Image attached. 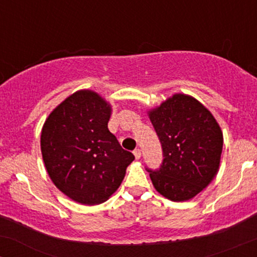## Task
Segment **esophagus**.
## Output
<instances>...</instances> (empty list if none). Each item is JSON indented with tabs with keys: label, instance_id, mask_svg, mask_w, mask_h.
I'll use <instances>...</instances> for the list:
<instances>
[{
	"label": "esophagus",
	"instance_id": "1",
	"mask_svg": "<svg viewBox=\"0 0 257 257\" xmlns=\"http://www.w3.org/2000/svg\"><path fill=\"white\" fill-rule=\"evenodd\" d=\"M133 153H134L135 158H137V159H140V157H141V151H140V150H139V149H135V150H134V152H133Z\"/></svg>",
	"mask_w": 257,
	"mask_h": 257
}]
</instances>
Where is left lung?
I'll return each instance as SVG.
<instances>
[{"instance_id": "8db88e82", "label": "left lung", "mask_w": 257, "mask_h": 257, "mask_svg": "<svg viewBox=\"0 0 257 257\" xmlns=\"http://www.w3.org/2000/svg\"><path fill=\"white\" fill-rule=\"evenodd\" d=\"M161 141L159 169L146 168L156 190L173 202L197 196L217 174L223 138L210 111L198 100L175 94L149 112Z\"/></svg>"}]
</instances>
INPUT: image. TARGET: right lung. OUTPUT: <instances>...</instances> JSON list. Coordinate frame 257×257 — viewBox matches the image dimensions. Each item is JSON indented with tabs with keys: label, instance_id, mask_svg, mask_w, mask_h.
<instances>
[{
	"label": "right lung",
	"instance_id": "obj_1",
	"mask_svg": "<svg viewBox=\"0 0 257 257\" xmlns=\"http://www.w3.org/2000/svg\"><path fill=\"white\" fill-rule=\"evenodd\" d=\"M111 106L99 94L78 90L53 110L41 133L49 178L75 202L100 204L117 191L134 155L108 131Z\"/></svg>",
	"mask_w": 257,
	"mask_h": 257
}]
</instances>
